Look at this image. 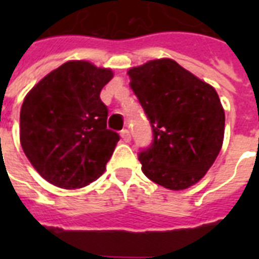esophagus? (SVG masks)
<instances>
[{
  "label": "esophagus",
  "mask_w": 259,
  "mask_h": 259,
  "mask_svg": "<svg viewBox=\"0 0 259 259\" xmlns=\"http://www.w3.org/2000/svg\"><path fill=\"white\" fill-rule=\"evenodd\" d=\"M121 137L122 140L125 142H129L130 140H132V136H130V132L127 129H123L121 130Z\"/></svg>",
  "instance_id": "1"
}]
</instances>
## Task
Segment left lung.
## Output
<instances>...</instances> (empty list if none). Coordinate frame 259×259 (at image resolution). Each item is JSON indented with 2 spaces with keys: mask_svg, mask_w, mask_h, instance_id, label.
<instances>
[{
  "mask_svg": "<svg viewBox=\"0 0 259 259\" xmlns=\"http://www.w3.org/2000/svg\"><path fill=\"white\" fill-rule=\"evenodd\" d=\"M127 74L153 132L149 148L138 153L144 175L175 191L196 184L223 144L225 110L215 89L172 59L150 60Z\"/></svg>",
  "mask_w": 259,
  "mask_h": 259,
  "instance_id": "8db88e82",
  "label": "left lung"
}]
</instances>
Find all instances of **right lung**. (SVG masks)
<instances>
[{
	"mask_svg": "<svg viewBox=\"0 0 259 259\" xmlns=\"http://www.w3.org/2000/svg\"><path fill=\"white\" fill-rule=\"evenodd\" d=\"M113 71L83 60L67 62L25 97L20 141L33 168L66 189L86 187L105 172L119 134L107 129L101 90Z\"/></svg>",
	"mask_w": 259,
	"mask_h": 259,
	"instance_id": "add662e5",
	"label": "right lung"
}]
</instances>
